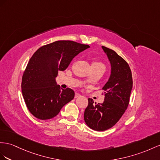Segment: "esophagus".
<instances>
[{
	"label": "esophagus",
	"mask_w": 160,
	"mask_h": 160,
	"mask_svg": "<svg viewBox=\"0 0 160 160\" xmlns=\"http://www.w3.org/2000/svg\"><path fill=\"white\" fill-rule=\"evenodd\" d=\"M81 95H80V94H78V93H76L75 94V98H78V97H80Z\"/></svg>",
	"instance_id": "obj_1"
}]
</instances>
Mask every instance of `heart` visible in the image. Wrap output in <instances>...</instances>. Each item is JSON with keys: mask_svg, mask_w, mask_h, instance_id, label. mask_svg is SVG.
<instances>
[{"mask_svg": "<svg viewBox=\"0 0 160 160\" xmlns=\"http://www.w3.org/2000/svg\"><path fill=\"white\" fill-rule=\"evenodd\" d=\"M92 65H103V66H104V65L101 62H99V61H95V62L92 63Z\"/></svg>", "mask_w": 160, "mask_h": 160, "instance_id": "1", "label": "heart"}]
</instances>
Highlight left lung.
Segmentation results:
<instances>
[{
    "label": "left lung",
    "mask_w": 160,
    "mask_h": 160,
    "mask_svg": "<svg viewBox=\"0 0 160 160\" xmlns=\"http://www.w3.org/2000/svg\"><path fill=\"white\" fill-rule=\"evenodd\" d=\"M111 63V75L103 87V103H94L89 99L84 118L91 129L104 131L111 128L120 120L128 108L132 88V72L128 63L117 53L102 46Z\"/></svg>",
    "instance_id": "8db88e82"
}]
</instances>
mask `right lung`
Wrapping results in <instances>:
<instances>
[{"instance_id": "right-lung-1", "label": "right lung", "mask_w": 160, "mask_h": 160, "mask_svg": "<svg viewBox=\"0 0 160 160\" xmlns=\"http://www.w3.org/2000/svg\"><path fill=\"white\" fill-rule=\"evenodd\" d=\"M90 47L71 40H58L39 48L32 56L23 72L22 91L30 112L40 120H48L58 114L74 97V91L62 89L55 78L73 57Z\"/></svg>"}]
</instances>
